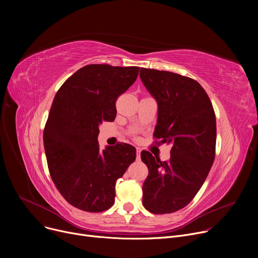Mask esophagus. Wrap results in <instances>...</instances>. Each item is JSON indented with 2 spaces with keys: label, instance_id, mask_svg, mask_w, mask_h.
I'll return each instance as SVG.
<instances>
[{
  "label": "esophagus",
  "instance_id": "obj_1",
  "mask_svg": "<svg viewBox=\"0 0 258 258\" xmlns=\"http://www.w3.org/2000/svg\"><path fill=\"white\" fill-rule=\"evenodd\" d=\"M140 154H141V148L137 147V160H140Z\"/></svg>",
  "mask_w": 258,
  "mask_h": 258
}]
</instances>
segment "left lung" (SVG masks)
<instances>
[{
  "mask_svg": "<svg viewBox=\"0 0 258 258\" xmlns=\"http://www.w3.org/2000/svg\"><path fill=\"white\" fill-rule=\"evenodd\" d=\"M140 78L158 104L154 136L171 146L164 162L141 153L148 168L142 203L150 212L171 213L189 204L207 178L215 155V115L207 93L191 78L145 68Z\"/></svg>",
  "mask_w": 258,
  "mask_h": 258,
  "instance_id": "8db88e82",
  "label": "left lung"
}]
</instances>
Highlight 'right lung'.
Returning a JSON list of instances; mask_svg holds the SVG:
<instances>
[{"label":"right lung","instance_id":"obj_1","mask_svg":"<svg viewBox=\"0 0 258 258\" xmlns=\"http://www.w3.org/2000/svg\"><path fill=\"white\" fill-rule=\"evenodd\" d=\"M139 67L88 64L57 91L44 131L51 178L78 209L101 212L115 202V186L136 159V148L118 143L99 150V124L116 117V100L136 81Z\"/></svg>","mask_w":258,"mask_h":258}]
</instances>
